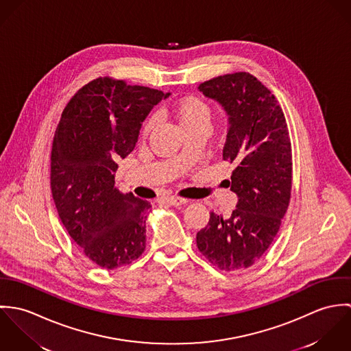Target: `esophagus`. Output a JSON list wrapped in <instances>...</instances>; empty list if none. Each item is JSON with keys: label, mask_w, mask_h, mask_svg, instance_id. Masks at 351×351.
Returning <instances> with one entry per match:
<instances>
[{"label": "esophagus", "mask_w": 351, "mask_h": 351, "mask_svg": "<svg viewBox=\"0 0 351 351\" xmlns=\"http://www.w3.org/2000/svg\"><path fill=\"white\" fill-rule=\"evenodd\" d=\"M163 202H166V204H169V205H176V206H178V205L186 204V200H185V199H181V197L173 196V197H166V199H163Z\"/></svg>", "instance_id": "34e87169"}]
</instances>
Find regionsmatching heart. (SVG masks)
<instances>
[{"label": "heart", "instance_id": "1", "mask_svg": "<svg viewBox=\"0 0 351 351\" xmlns=\"http://www.w3.org/2000/svg\"><path fill=\"white\" fill-rule=\"evenodd\" d=\"M171 112L180 121L184 130H189L197 125H208L210 121V106L199 96H184L176 101L171 106ZM154 127V119L150 117L142 127V134L147 135Z\"/></svg>", "mask_w": 351, "mask_h": 351}]
</instances>
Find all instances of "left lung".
<instances>
[{
    "mask_svg": "<svg viewBox=\"0 0 351 351\" xmlns=\"http://www.w3.org/2000/svg\"><path fill=\"white\" fill-rule=\"evenodd\" d=\"M199 89L230 116L223 159L235 165L227 185L238 204L230 217L210 212L197 247L220 270L247 269L270 247L291 201L288 124L274 95L250 73L219 75Z\"/></svg>",
    "mask_w": 351,
    "mask_h": 351,
    "instance_id": "8db88e82",
    "label": "left lung"
}]
</instances>
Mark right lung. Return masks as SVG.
<instances>
[{
    "label": "right lung",
    "mask_w": 351,
    "mask_h": 351,
    "mask_svg": "<svg viewBox=\"0 0 351 351\" xmlns=\"http://www.w3.org/2000/svg\"><path fill=\"white\" fill-rule=\"evenodd\" d=\"M162 90L99 77L67 102L51 151V192L71 239L100 267L132 263L146 249L149 201L114 188L117 160L138 142Z\"/></svg>",
    "instance_id": "1"
}]
</instances>
